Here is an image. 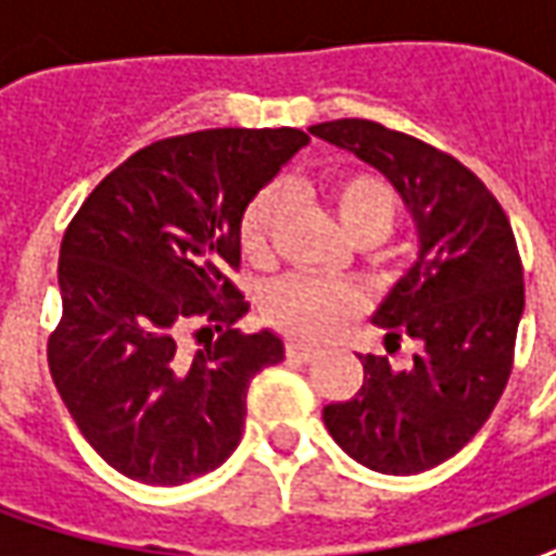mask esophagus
Here are the masks:
<instances>
[{
    "label": "esophagus",
    "mask_w": 556,
    "mask_h": 556,
    "mask_svg": "<svg viewBox=\"0 0 556 556\" xmlns=\"http://www.w3.org/2000/svg\"><path fill=\"white\" fill-rule=\"evenodd\" d=\"M286 354L294 357V361L309 363L318 357V349H313V345H303V342H289V345H286Z\"/></svg>",
    "instance_id": "obj_1"
}]
</instances>
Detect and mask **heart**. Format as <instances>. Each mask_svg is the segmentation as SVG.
I'll return each instance as SVG.
<instances>
[{
    "instance_id": "1",
    "label": "heart",
    "mask_w": 556,
    "mask_h": 556,
    "mask_svg": "<svg viewBox=\"0 0 556 556\" xmlns=\"http://www.w3.org/2000/svg\"><path fill=\"white\" fill-rule=\"evenodd\" d=\"M333 211H337L342 229L354 241L381 243L396 229L399 219V193L375 175H345L330 190ZM279 214H282V190L265 187L255 195L241 219V243L253 258H265L267 243L274 235ZM354 294L342 286L318 282L309 277H286L277 286H270L265 298L267 318L298 339H325L333 333V327L351 315Z\"/></svg>"
}]
</instances>
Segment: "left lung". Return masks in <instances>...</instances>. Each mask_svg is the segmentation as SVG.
I'll use <instances>...</instances> for the list:
<instances>
[{"label": "left lung", "mask_w": 556, "mask_h": 556, "mask_svg": "<svg viewBox=\"0 0 556 556\" xmlns=\"http://www.w3.org/2000/svg\"><path fill=\"white\" fill-rule=\"evenodd\" d=\"M396 187L417 223L414 265L372 321L387 351L414 339V363L361 354L363 387L325 408L330 438L378 473L410 477L453 458L489 419L513 372L525 270L501 202L458 160L366 118L313 125Z\"/></svg>", "instance_id": "obj_1"}]
</instances>
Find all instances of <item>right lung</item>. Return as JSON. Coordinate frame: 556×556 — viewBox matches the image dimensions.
I'll return each instance as SVG.
<instances>
[{"label":"right lung","instance_id":"right-lung-1","mask_svg":"<svg viewBox=\"0 0 556 556\" xmlns=\"http://www.w3.org/2000/svg\"><path fill=\"white\" fill-rule=\"evenodd\" d=\"M306 142L294 127L160 139L71 219L47 361L67 414L118 473L181 485L241 443L250 381L286 357L282 339L226 330L190 357L181 330L190 318L235 325L250 309L226 277L241 262V219Z\"/></svg>","mask_w":556,"mask_h":556}]
</instances>
